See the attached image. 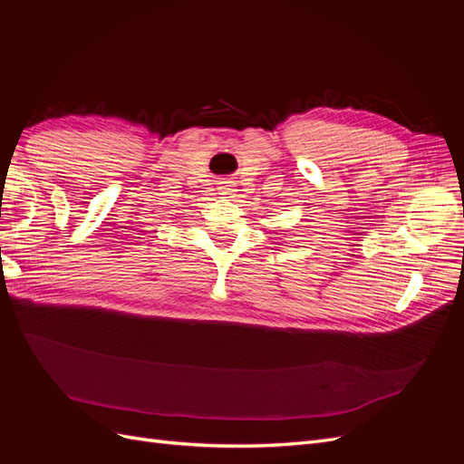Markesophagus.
Masks as SVG:
<instances>
[{
  "mask_svg": "<svg viewBox=\"0 0 464 464\" xmlns=\"http://www.w3.org/2000/svg\"><path fill=\"white\" fill-rule=\"evenodd\" d=\"M234 188L236 186L230 178H224L218 181V191H220V195H224V198H230V195L236 191Z\"/></svg>",
  "mask_w": 464,
  "mask_h": 464,
  "instance_id": "esophagus-1",
  "label": "esophagus"
}]
</instances>
